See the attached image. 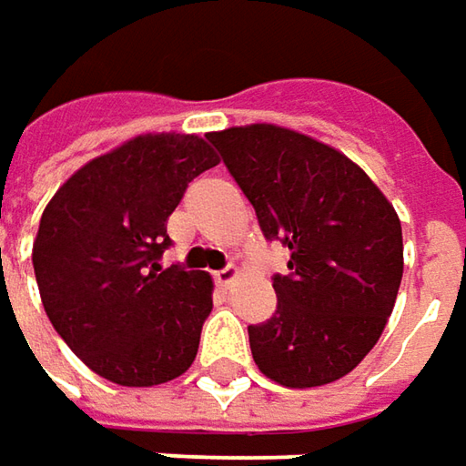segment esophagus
I'll list each match as a JSON object with an SVG mask.
<instances>
[{"instance_id":"34e87169","label":"esophagus","mask_w":466,"mask_h":466,"mask_svg":"<svg viewBox=\"0 0 466 466\" xmlns=\"http://www.w3.org/2000/svg\"><path fill=\"white\" fill-rule=\"evenodd\" d=\"M236 279H238V269L236 267H226V269L215 271V282L220 284V287H230Z\"/></svg>"}]
</instances>
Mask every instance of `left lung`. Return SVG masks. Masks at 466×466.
I'll use <instances>...</instances> for the list:
<instances>
[{
    "label": "left lung",
    "instance_id": "left-lung-1",
    "mask_svg": "<svg viewBox=\"0 0 466 466\" xmlns=\"http://www.w3.org/2000/svg\"><path fill=\"white\" fill-rule=\"evenodd\" d=\"M205 138L254 205L289 274L274 277L277 310L248 326L256 367L284 387L341 380L380 341L402 279V228L380 187L341 151L279 125Z\"/></svg>",
    "mask_w": 466,
    "mask_h": 466
}]
</instances>
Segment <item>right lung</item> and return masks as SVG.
Instances as JSON below:
<instances>
[{
    "label": "right lung",
    "mask_w": 466,
    "mask_h": 466,
    "mask_svg": "<svg viewBox=\"0 0 466 466\" xmlns=\"http://www.w3.org/2000/svg\"><path fill=\"white\" fill-rule=\"evenodd\" d=\"M218 167L199 136L148 133L96 156L43 210L33 267L46 315L76 357L123 387L192 367L212 279L161 269L167 220L189 182Z\"/></svg>",
    "instance_id": "obj_1"
}]
</instances>
